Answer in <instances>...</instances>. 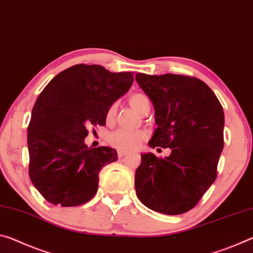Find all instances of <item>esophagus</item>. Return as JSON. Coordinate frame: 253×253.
<instances>
[{
  "label": "esophagus",
  "mask_w": 253,
  "mask_h": 253,
  "mask_svg": "<svg viewBox=\"0 0 253 253\" xmlns=\"http://www.w3.org/2000/svg\"><path fill=\"white\" fill-rule=\"evenodd\" d=\"M126 154H127V153H126L125 151H118V157L122 158L123 156H125Z\"/></svg>",
  "instance_id": "esophagus-1"
}]
</instances>
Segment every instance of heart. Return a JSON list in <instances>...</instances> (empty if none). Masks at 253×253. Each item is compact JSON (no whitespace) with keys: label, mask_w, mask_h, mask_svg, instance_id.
I'll return each mask as SVG.
<instances>
[{"label":"heart","mask_w":253,"mask_h":253,"mask_svg":"<svg viewBox=\"0 0 253 253\" xmlns=\"http://www.w3.org/2000/svg\"><path fill=\"white\" fill-rule=\"evenodd\" d=\"M129 104L135 108L138 113L145 115L149 111L151 108V102H149L148 97L144 93L137 92L132 93L129 97ZM117 110V104L111 105L108 110H107L106 117L107 119H113ZM146 138V132L142 130L130 131L126 129H117L111 132L109 136V143L121 151H134L138 148L140 143Z\"/></svg>","instance_id":"heart-1"}]
</instances>
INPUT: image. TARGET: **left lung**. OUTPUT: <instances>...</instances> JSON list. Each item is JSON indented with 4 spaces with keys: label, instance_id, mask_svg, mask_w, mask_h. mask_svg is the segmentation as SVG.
<instances>
[{
    "label": "left lung",
    "instance_id": "obj_1",
    "mask_svg": "<svg viewBox=\"0 0 253 253\" xmlns=\"http://www.w3.org/2000/svg\"><path fill=\"white\" fill-rule=\"evenodd\" d=\"M136 81L155 109L157 128L148 145L172 149L165 158L140 155L137 198L153 211L185 213L216 178L223 149V108L211 88L194 77L137 74Z\"/></svg>",
    "mask_w": 253,
    "mask_h": 253
}]
</instances>
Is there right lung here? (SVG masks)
Returning <instances> with one entry per match:
<instances>
[{"instance_id": "obj_1", "label": "right lung", "mask_w": 253, "mask_h": 253, "mask_svg": "<svg viewBox=\"0 0 253 253\" xmlns=\"http://www.w3.org/2000/svg\"><path fill=\"white\" fill-rule=\"evenodd\" d=\"M132 81V72L76 65L41 91L28 127L29 175L48 202L77 207L97 193L100 169L117 161V152L88 147L87 128L105 125L107 110L129 90Z\"/></svg>"}]
</instances>
